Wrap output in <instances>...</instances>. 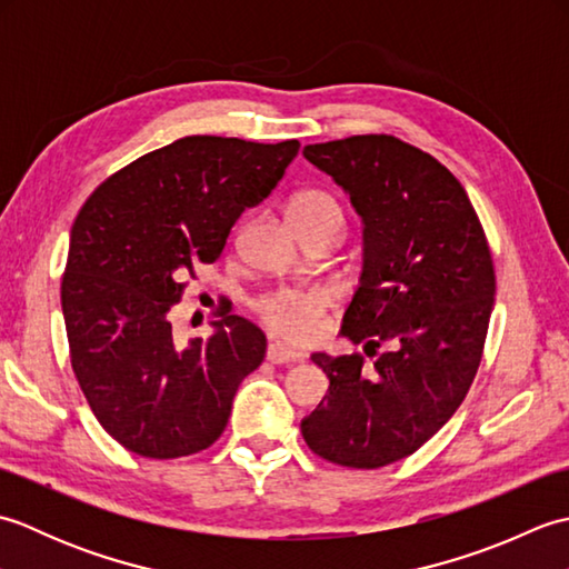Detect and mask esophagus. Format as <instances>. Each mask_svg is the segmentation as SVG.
<instances>
[{"mask_svg":"<svg viewBox=\"0 0 569 569\" xmlns=\"http://www.w3.org/2000/svg\"><path fill=\"white\" fill-rule=\"evenodd\" d=\"M266 359H269L271 365H296V361H300V355L291 352V349H286L283 345H269V349H266Z\"/></svg>","mask_w":569,"mask_h":569,"instance_id":"obj_1","label":"esophagus"}]
</instances>
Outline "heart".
<instances>
[{
	"label": "heart",
	"mask_w": 569,
	"mask_h": 569,
	"mask_svg": "<svg viewBox=\"0 0 569 569\" xmlns=\"http://www.w3.org/2000/svg\"><path fill=\"white\" fill-rule=\"evenodd\" d=\"M293 224L337 220L345 222L342 202L330 190L308 188L300 190L288 208ZM332 303L330 291L320 286L308 288H278V291L257 298L253 310L266 330L276 335L278 340L291 345H310L322 332V318Z\"/></svg>",
	"instance_id": "b5f03b06"
}]
</instances>
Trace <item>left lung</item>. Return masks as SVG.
<instances>
[{"instance_id":"left-lung-1","label":"left lung","mask_w":569,"mask_h":569,"mask_svg":"<svg viewBox=\"0 0 569 569\" xmlns=\"http://www.w3.org/2000/svg\"><path fill=\"white\" fill-rule=\"evenodd\" d=\"M365 222V269L342 335L361 355H312L330 393L300 422L318 457L377 469L426 445L477 377L497 293L489 241L462 183L410 143L361 134L310 143ZM389 343V353L376 349Z\"/></svg>"}]
</instances>
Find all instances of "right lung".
<instances>
[{
    "mask_svg": "<svg viewBox=\"0 0 569 569\" xmlns=\"http://www.w3.org/2000/svg\"><path fill=\"white\" fill-rule=\"evenodd\" d=\"M296 139L183 137L112 173L70 229L60 283L70 365L94 418L149 459L196 455L227 428L266 335L220 308L210 340L176 345L168 312L239 214L271 196Z\"/></svg>",
    "mask_w": 569,
    "mask_h": 569,
    "instance_id": "obj_1",
    "label": "right lung"
}]
</instances>
